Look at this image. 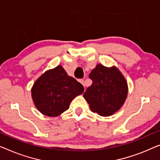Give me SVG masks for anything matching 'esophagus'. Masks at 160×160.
<instances>
[{"label": "esophagus", "mask_w": 160, "mask_h": 160, "mask_svg": "<svg viewBox=\"0 0 160 160\" xmlns=\"http://www.w3.org/2000/svg\"><path fill=\"white\" fill-rule=\"evenodd\" d=\"M79 82L81 83V84H82V85H84V86H85V83H84V80H79Z\"/></svg>", "instance_id": "esophagus-1"}]
</instances>
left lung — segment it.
Returning a JSON list of instances; mask_svg holds the SVG:
<instances>
[{
    "mask_svg": "<svg viewBox=\"0 0 160 160\" xmlns=\"http://www.w3.org/2000/svg\"><path fill=\"white\" fill-rule=\"evenodd\" d=\"M92 84L83 97L92 112L110 116L120 109L127 98L128 84L124 76L115 66L107 68L98 64L90 73Z\"/></svg>",
    "mask_w": 160,
    "mask_h": 160,
    "instance_id": "obj_1",
    "label": "left lung"
}]
</instances>
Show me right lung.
Returning <instances> with one entry per match:
<instances>
[{
	"label": "right lung",
	"mask_w": 160,
	"mask_h": 160,
	"mask_svg": "<svg viewBox=\"0 0 160 160\" xmlns=\"http://www.w3.org/2000/svg\"><path fill=\"white\" fill-rule=\"evenodd\" d=\"M83 92L82 85L58 65L47 70L35 81L32 98L40 113L55 117L68 110L71 101Z\"/></svg>",
	"instance_id": "obj_1"
}]
</instances>
